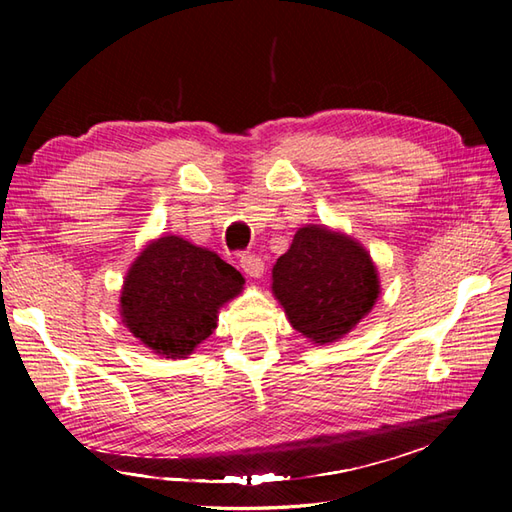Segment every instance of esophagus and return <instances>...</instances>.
<instances>
[{"label": "esophagus", "instance_id": "esophagus-1", "mask_svg": "<svg viewBox=\"0 0 512 512\" xmlns=\"http://www.w3.org/2000/svg\"><path fill=\"white\" fill-rule=\"evenodd\" d=\"M239 265H241V269H243V273L245 275H250V277H260L262 273H265V262H262V258L260 256H256V254H241V258H239Z\"/></svg>", "mask_w": 512, "mask_h": 512}]
</instances>
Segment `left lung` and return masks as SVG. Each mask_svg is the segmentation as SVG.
<instances>
[{
	"mask_svg": "<svg viewBox=\"0 0 512 512\" xmlns=\"http://www.w3.org/2000/svg\"><path fill=\"white\" fill-rule=\"evenodd\" d=\"M273 292L294 329L329 344L369 314L380 286L374 262L359 243L324 226H305L275 262Z\"/></svg>",
	"mask_w": 512,
	"mask_h": 512,
	"instance_id": "left-lung-1",
	"label": "left lung"
}]
</instances>
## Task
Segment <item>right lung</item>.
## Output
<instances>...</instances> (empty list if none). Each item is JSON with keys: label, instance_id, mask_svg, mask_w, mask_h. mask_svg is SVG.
Masks as SVG:
<instances>
[{"label": "right lung", "instance_id": "obj_1", "mask_svg": "<svg viewBox=\"0 0 512 512\" xmlns=\"http://www.w3.org/2000/svg\"><path fill=\"white\" fill-rule=\"evenodd\" d=\"M243 290V275L205 247L168 235L134 260L121 292V316L134 337L185 359L218 327V309Z\"/></svg>", "mask_w": 512, "mask_h": 512}]
</instances>
